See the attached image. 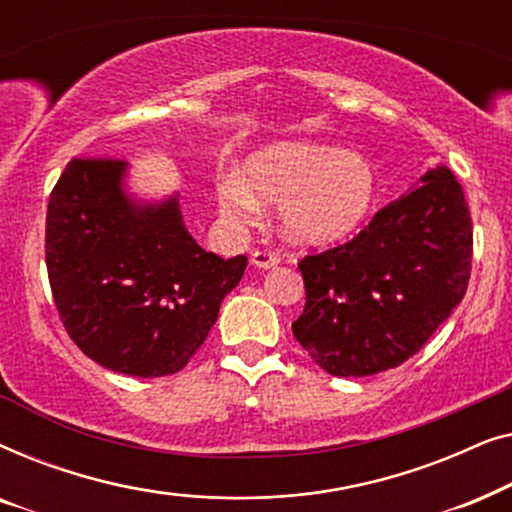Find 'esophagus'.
I'll list each match as a JSON object with an SVG mask.
<instances>
[{
    "instance_id": "1",
    "label": "esophagus",
    "mask_w": 512,
    "mask_h": 512,
    "mask_svg": "<svg viewBox=\"0 0 512 512\" xmlns=\"http://www.w3.org/2000/svg\"><path fill=\"white\" fill-rule=\"evenodd\" d=\"M251 265H254V268H261V270L277 268L279 256L272 254V251H254V254H251Z\"/></svg>"
}]
</instances>
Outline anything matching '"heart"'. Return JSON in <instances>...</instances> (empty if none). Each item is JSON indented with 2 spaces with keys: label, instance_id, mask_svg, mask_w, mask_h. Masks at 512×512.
<instances>
[{
  "label": "heart",
  "instance_id": "heart-1",
  "mask_svg": "<svg viewBox=\"0 0 512 512\" xmlns=\"http://www.w3.org/2000/svg\"><path fill=\"white\" fill-rule=\"evenodd\" d=\"M375 167L363 156L317 142H277L249 153L240 172L216 186L223 219L247 223L279 205V230L298 247H333L370 221L377 205Z\"/></svg>",
  "mask_w": 512,
  "mask_h": 512
}]
</instances>
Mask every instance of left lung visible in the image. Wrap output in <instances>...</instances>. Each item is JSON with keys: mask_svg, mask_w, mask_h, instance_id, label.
Instances as JSON below:
<instances>
[{"mask_svg": "<svg viewBox=\"0 0 512 512\" xmlns=\"http://www.w3.org/2000/svg\"><path fill=\"white\" fill-rule=\"evenodd\" d=\"M389 202L352 242L305 256V310L293 335L319 368L366 377L417 354L464 298L473 230L445 165Z\"/></svg>", "mask_w": 512, "mask_h": 512, "instance_id": "8db88e82", "label": "left lung"}]
</instances>
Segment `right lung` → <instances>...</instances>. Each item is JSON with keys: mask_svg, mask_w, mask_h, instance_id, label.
Listing matches in <instances>:
<instances>
[{"mask_svg": "<svg viewBox=\"0 0 512 512\" xmlns=\"http://www.w3.org/2000/svg\"><path fill=\"white\" fill-rule=\"evenodd\" d=\"M123 160L74 158L46 212V268L62 324L114 373L163 377L198 352L247 258L223 261L184 226L179 195L142 200Z\"/></svg>", "mask_w": 512, "mask_h": 512, "instance_id": "right-lung-1", "label": "right lung"}]
</instances>
